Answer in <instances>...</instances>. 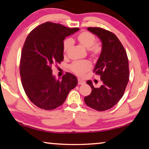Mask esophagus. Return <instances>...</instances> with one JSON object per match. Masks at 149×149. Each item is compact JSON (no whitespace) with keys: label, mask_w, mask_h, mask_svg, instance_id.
I'll return each mask as SVG.
<instances>
[{"label":"esophagus","mask_w":149,"mask_h":149,"mask_svg":"<svg viewBox=\"0 0 149 149\" xmlns=\"http://www.w3.org/2000/svg\"><path fill=\"white\" fill-rule=\"evenodd\" d=\"M85 84V81L84 80H81V79H78V84L79 85H83V84Z\"/></svg>","instance_id":"obj_1"}]
</instances>
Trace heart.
<instances>
[{"instance_id":"1","label":"heart","mask_w":149,"mask_h":149,"mask_svg":"<svg viewBox=\"0 0 149 149\" xmlns=\"http://www.w3.org/2000/svg\"><path fill=\"white\" fill-rule=\"evenodd\" d=\"M77 39L80 45L88 49V52L93 58H97L101 53L102 45L99 42H95V35L92 33L83 31L77 35ZM72 45L73 41L70 38L65 39L63 42V52L65 55L68 54ZM91 64L88 60H77L72 63L70 68L76 75L82 76L91 70Z\"/></svg>"}]
</instances>
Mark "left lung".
Wrapping results in <instances>:
<instances>
[{"label": "left lung", "instance_id": "1", "mask_svg": "<svg viewBox=\"0 0 149 149\" xmlns=\"http://www.w3.org/2000/svg\"><path fill=\"white\" fill-rule=\"evenodd\" d=\"M102 42V52L93 72L100 76L102 85L94 87L91 80L87 84L92 89L84 98L88 107L98 111L112 108L124 94L129 81V62L125 50L116 35L100 27H88Z\"/></svg>", "mask_w": 149, "mask_h": 149}]
</instances>
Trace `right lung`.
<instances>
[{
	"label": "right lung",
	"mask_w": 149,
	"mask_h": 149,
	"mask_svg": "<svg viewBox=\"0 0 149 149\" xmlns=\"http://www.w3.org/2000/svg\"><path fill=\"white\" fill-rule=\"evenodd\" d=\"M79 29L47 22L35 27L27 37L22 51L19 73L25 93L37 107L55 109L64 103L70 91L77 85V77L68 72L61 80L56 79L51 68L64 60L65 37Z\"/></svg>",
	"instance_id": "add662e5"
}]
</instances>
